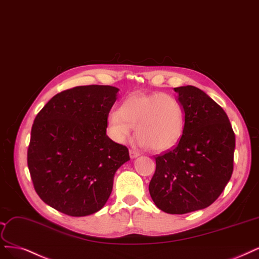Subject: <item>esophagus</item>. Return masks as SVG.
<instances>
[{
    "instance_id": "obj_1",
    "label": "esophagus",
    "mask_w": 259,
    "mask_h": 259,
    "mask_svg": "<svg viewBox=\"0 0 259 259\" xmlns=\"http://www.w3.org/2000/svg\"><path fill=\"white\" fill-rule=\"evenodd\" d=\"M140 154H139L138 151H136V150H130V156H131V158H136Z\"/></svg>"
}]
</instances>
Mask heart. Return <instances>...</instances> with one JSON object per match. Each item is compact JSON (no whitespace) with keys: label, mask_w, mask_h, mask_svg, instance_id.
Masks as SVG:
<instances>
[{"label":"heart","mask_w":259,"mask_h":259,"mask_svg":"<svg viewBox=\"0 0 259 259\" xmlns=\"http://www.w3.org/2000/svg\"><path fill=\"white\" fill-rule=\"evenodd\" d=\"M184 124L182 104L166 93L132 94L107 118L109 136L117 144H126L136 127L140 145L156 152L170 149L179 141Z\"/></svg>","instance_id":"heart-1"}]
</instances>
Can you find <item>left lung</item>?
Here are the masks:
<instances>
[{"mask_svg": "<svg viewBox=\"0 0 259 259\" xmlns=\"http://www.w3.org/2000/svg\"><path fill=\"white\" fill-rule=\"evenodd\" d=\"M185 124L178 145L155 157L149 184L156 207L170 214L201 210L224 191L234 169L235 133L226 112L193 85L175 88Z\"/></svg>", "mask_w": 259, "mask_h": 259, "instance_id": "left-lung-1", "label": "left lung"}]
</instances>
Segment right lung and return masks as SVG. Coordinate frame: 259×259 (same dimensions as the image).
<instances>
[{
  "label": "right lung",
  "mask_w": 259,
  "mask_h": 259,
  "mask_svg": "<svg viewBox=\"0 0 259 259\" xmlns=\"http://www.w3.org/2000/svg\"><path fill=\"white\" fill-rule=\"evenodd\" d=\"M119 89L81 85L55 95L34 120L28 167L40 199L64 214L100 211L128 149L106 135Z\"/></svg>",
  "instance_id": "obj_1"
}]
</instances>
